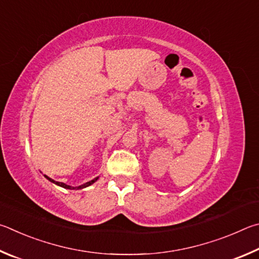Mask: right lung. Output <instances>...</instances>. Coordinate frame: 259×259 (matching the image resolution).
Segmentation results:
<instances>
[{
  "mask_svg": "<svg viewBox=\"0 0 259 259\" xmlns=\"http://www.w3.org/2000/svg\"><path fill=\"white\" fill-rule=\"evenodd\" d=\"M45 178H47L50 182H52V183H54V184H57V185H59V187H62V188H65V189H69V190H79V189H84V188H86V187H90L91 184H93L95 181H97L99 178H95L94 180H92V181H90V182H86L85 184H83V185H79V187H70V185H67V184H65V183H62V182H57V181H54V180H52V179H50L49 176H47V175H44Z\"/></svg>",
  "mask_w": 259,
  "mask_h": 259,
  "instance_id": "right-lung-1",
  "label": "right lung"
}]
</instances>
